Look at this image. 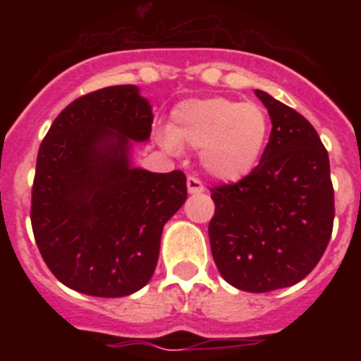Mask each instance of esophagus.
I'll list each match as a JSON object with an SVG mask.
<instances>
[{"label":"esophagus","mask_w":361,"mask_h":361,"mask_svg":"<svg viewBox=\"0 0 361 361\" xmlns=\"http://www.w3.org/2000/svg\"><path fill=\"white\" fill-rule=\"evenodd\" d=\"M188 191H190V195H199V193H204V184L200 183L197 177H188Z\"/></svg>","instance_id":"1"}]
</instances>
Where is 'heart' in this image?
Here are the masks:
<instances>
[{
    "mask_svg": "<svg viewBox=\"0 0 361 361\" xmlns=\"http://www.w3.org/2000/svg\"><path fill=\"white\" fill-rule=\"evenodd\" d=\"M271 133L264 106L228 97L188 99L171 111L159 141L168 152L200 149V164L213 178L235 183L255 171Z\"/></svg>",
    "mask_w": 361,
    "mask_h": 361,
    "instance_id": "b5f03b06",
    "label": "heart"
}]
</instances>
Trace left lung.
Instances as JSON below:
<instances>
[{
  "mask_svg": "<svg viewBox=\"0 0 361 361\" xmlns=\"http://www.w3.org/2000/svg\"><path fill=\"white\" fill-rule=\"evenodd\" d=\"M271 117L260 164L237 184L213 190L209 244L233 288L267 293L295 286L329 244L334 191L327 149L298 111L255 90Z\"/></svg>",
  "mask_w": 361,
  "mask_h": 361,
  "instance_id": "obj_1",
  "label": "left lung"
}]
</instances>
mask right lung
<instances>
[{
	"instance_id": "1",
	"label": "right lung",
	"mask_w": 361,
	"mask_h": 361,
	"mask_svg": "<svg viewBox=\"0 0 361 361\" xmlns=\"http://www.w3.org/2000/svg\"><path fill=\"white\" fill-rule=\"evenodd\" d=\"M152 123L135 85L108 86L70 103L41 142L32 229L44 264L73 291L117 298L152 279L162 228L188 197L180 170L132 164Z\"/></svg>"
}]
</instances>
